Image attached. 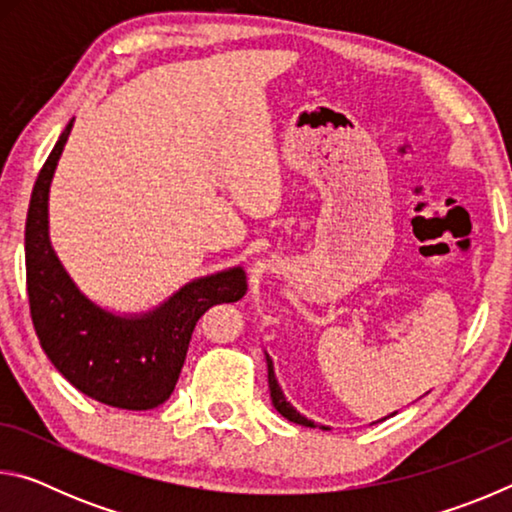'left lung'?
Masks as SVG:
<instances>
[{"label":"left lung","instance_id":"obj_1","mask_svg":"<svg viewBox=\"0 0 512 512\" xmlns=\"http://www.w3.org/2000/svg\"><path fill=\"white\" fill-rule=\"evenodd\" d=\"M266 363H268V388H271V400H273V406L277 409V413H282L284 418H287L289 422H296V424H302V427H316L314 422L307 420L305 415H300L293 406L287 402V397H284L280 384H277L275 379V370H273V361L266 357ZM320 429H327V427H320Z\"/></svg>","mask_w":512,"mask_h":512}]
</instances>
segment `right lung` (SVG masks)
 Returning a JSON list of instances; mask_svg holds the SVG:
<instances>
[{"mask_svg": "<svg viewBox=\"0 0 512 512\" xmlns=\"http://www.w3.org/2000/svg\"><path fill=\"white\" fill-rule=\"evenodd\" d=\"M74 119L42 164L33 185L24 248L31 320L42 350L69 384L92 400L149 411L169 400L192 332L207 309L237 302L248 289L241 266L185 284L142 316H117L85 298L49 241V185Z\"/></svg>", "mask_w": 512, "mask_h": 512, "instance_id": "1", "label": "right lung"}]
</instances>
